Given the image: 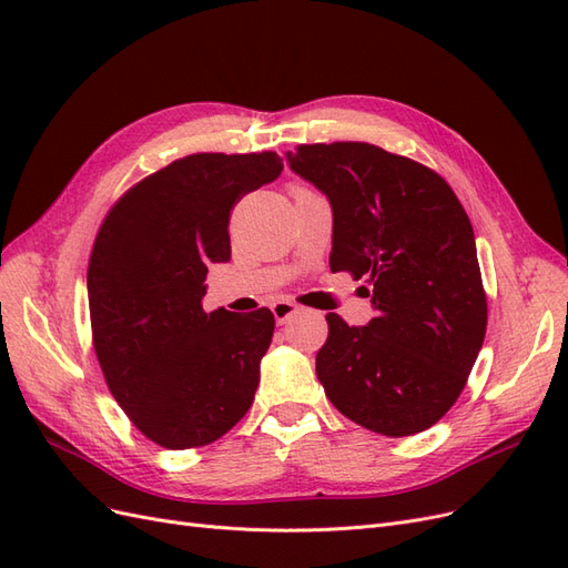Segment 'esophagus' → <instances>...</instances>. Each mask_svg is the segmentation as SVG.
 Returning a JSON list of instances; mask_svg holds the SVG:
<instances>
[{
    "label": "esophagus",
    "mask_w": 568,
    "mask_h": 568,
    "mask_svg": "<svg viewBox=\"0 0 568 568\" xmlns=\"http://www.w3.org/2000/svg\"><path fill=\"white\" fill-rule=\"evenodd\" d=\"M298 311H301V305H296L294 301L272 303V315H274V320H277V324H286Z\"/></svg>",
    "instance_id": "esophagus-1"
}]
</instances>
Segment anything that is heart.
<instances>
[{"label": "heart", "instance_id": "obj_1", "mask_svg": "<svg viewBox=\"0 0 568 568\" xmlns=\"http://www.w3.org/2000/svg\"><path fill=\"white\" fill-rule=\"evenodd\" d=\"M296 189H303V186H296Z\"/></svg>", "mask_w": 568, "mask_h": 568}]
</instances>
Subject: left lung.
<instances>
[{"instance_id":"8db88e82","label":"left lung","mask_w":568,"mask_h":568,"mask_svg":"<svg viewBox=\"0 0 568 568\" xmlns=\"http://www.w3.org/2000/svg\"><path fill=\"white\" fill-rule=\"evenodd\" d=\"M288 163L332 203V272L365 280L376 311L367 326L326 315V398L374 434H419L455 405L484 346L469 215L432 168L367 142L301 144Z\"/></svg>"}]
</instances>
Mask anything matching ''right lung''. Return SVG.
<instances>
[{
  "mask_svg": "<svg viewBox=\"0 0 568 568\" xmlns=\"http://www.w3.org/2000/svg\"><path fill=\"white\" fill-rule=\"evenodd\" d=\"M282 168L274 151L192 153L132 184L97 232L94 353L115 403L161 448L209 445L253 403L274 317L205 313L203 280L230 261L236 201Z\"/></svg>",
  "mask_w": 568,
  "mask_h": 568,
  "instance_id": "obj_1",
  "label": "right lung"
}]
</instances>
